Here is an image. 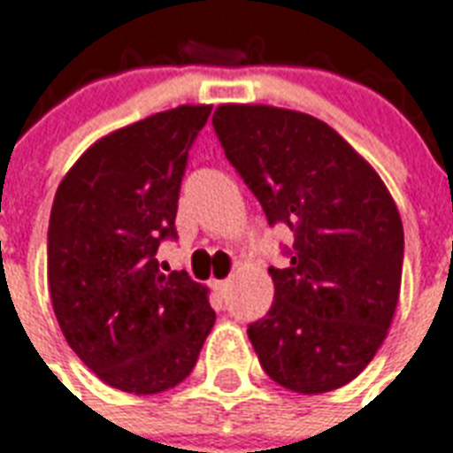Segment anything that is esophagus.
I'll return each mask as SVG.
<instances>
[{
    "label": "esophagus",
    "mask_w": 453,
    "mask_h": 453,
    "mask_svg": "<svg viewBox=\"0 0 453 453\" xmlns=\"http://www.w3.org/2000/svg\"><path fill=\"white\" fill-rule=\"evenodd\" d=\"M213 289L219 291L220 296H226L227 291H230V280H216V282H213Z\"/></svg>",
    "instance_id": "obj_1"
}]
</instances>
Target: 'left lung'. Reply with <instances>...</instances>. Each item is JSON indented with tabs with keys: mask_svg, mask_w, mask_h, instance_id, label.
<instances>
[{
	"mask_svg": "<svg viewBox=\"0 0 453 453\" xmlns=\"http://www.w3.org/2000/svg\"><path fill=\"white\" fill-rule=\"evenodd\" d=\"M213 131L227 162L287 226L275 298L249 324L263 372L294 393H329L373 359L400 298L404 230L379 173L322 119L270 108L220 105Z\"/></svg>",
	"mask_w": 453,
	"mask_h": 453,
	"instance_id": "1",
	"label": "left lung"
}]
</instances>
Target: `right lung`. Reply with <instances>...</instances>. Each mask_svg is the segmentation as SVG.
<instances>
[{
    "label": "right lung",
    "mask_w": 453,
    "mask_h": 453,
    "mask_svg": "<svg viewBox=\"0 0 453 453\" xmlns=\"http://www.w3.org/2000/svg\"><path fill=\"white\" fill-rule=\"evenodd\" d=\"M211 115L180 105L101 138L60 180L49 219V294L63 336L108 386L155 395L197 365L216 312L188 273L164 275L188 152Z\"/></svg>",
    "instance_id": "obj_1"
}]
</instances>
